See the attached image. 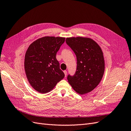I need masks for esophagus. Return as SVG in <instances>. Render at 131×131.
Segmentation results:
<instances>
[{"label":"esophagus","mask_w":131,"mask_h":131,"mask_svg":"<svg viewBox=\"0 0 131 131\" xmlns=\"http://www.w3.org/2000/svg\"><path fill=\"white\" fill-rule=\"evenodd\" d=\"M64 75H65V77H66L67 74V72L66 70H64Z\"/></svg>","instance_id":"1"}]
</instances>
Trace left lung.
Listing matches in <instances>:
<instances>
[{"instance_id":"obj_1","label":"left lung","mask_w":131,"mask_h":131,"mask_svg":"<svg viewBox=\"0 0 131 131\" xmlns=\"http://www.w3.org/2000/svg\"><path fill=\"white\" fill-rule=\"evenodd\" d=\"M66 41L77 59L76 72L73 76L68 75V82L78 93H88L96 88L103 76V53L98 43L89 38H67Z\"/></svg>"}]
</instances>
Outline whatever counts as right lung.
I'll list each match as a JSON object with an SVG mask.
<instances>
[{
    "label": "right lung",
    "mask_w": 131,
    "mask_h": 131,
    "mask_svg": "<svg viewBox=\"0 0 131 131\" xmlns=\"http://www.w3.org/2000/svg\"><path fill=\"white\" fill-rule=\"evenodd\" d=\"M65 38L44 37L33 42L25 58V69L30 85L38 92H50L64 78L56 54Z\"/></svg>",
    "instance_id": "add662e5"
}]
</instances>
